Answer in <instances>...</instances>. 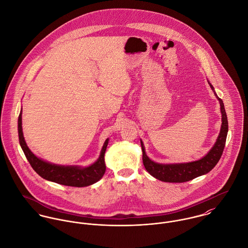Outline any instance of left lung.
<instances>
[{"label": "left lung", "instance_id": "1", "mask_svg": "<svg viewBox=\"0 0 248 248\" xmlns=\"http://www.w3.org/2000/svg\"><path fill=\"white\" fill-rule=\"evenodd\" d=\"M208 84L214 92V94L216 95L217 99L219 100L220 107H221V113H222V125H221L220 134L218 135V138L215 144L203 157L196 161H191L186 163H173V164L156 163L148 157L145 151V146L142 140L140 139L142 154H143L142 159H143V164L145 166V169L152 176H154L158 180L169 182V183H183V182L192 180L198 176H201L209 172L217 165V163L219 162L220 158L222 156L225 149L227 132H228L227 116L225 113V105L223 100L220 97H218V95L214 91V87L209 83V81H208Z\"/></svg>", "mask_w": 248, "mask_h": 248}]
</instances>
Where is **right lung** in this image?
Listing matches in <instances>:
<instances>
[{"label": "right lung", "instance_id": "add662e5", "mask_svg": "<svg viewBox=\"0 0 248 248\" xmlns=\"http://www.w3.org/2000/svg\"><path fill=\"white\" fill-rule=\"evenodd\" d=\"M22 113L23 109H21L20 115L18 118V133L20 145L23 149L25 157L30 163L31 167L41 177H43L45 180L51 181L60 185L78 187L90 186L102 178L106 170L104 155L109 143V138L105 140L99 157L96 159L94 163L91 164L88 167H81L76 165L64 166L53 164L36 156L26 145V142L23 137Z\"/></svg>", "mask_w": 248, "mask_h": 248}]
</instances>
